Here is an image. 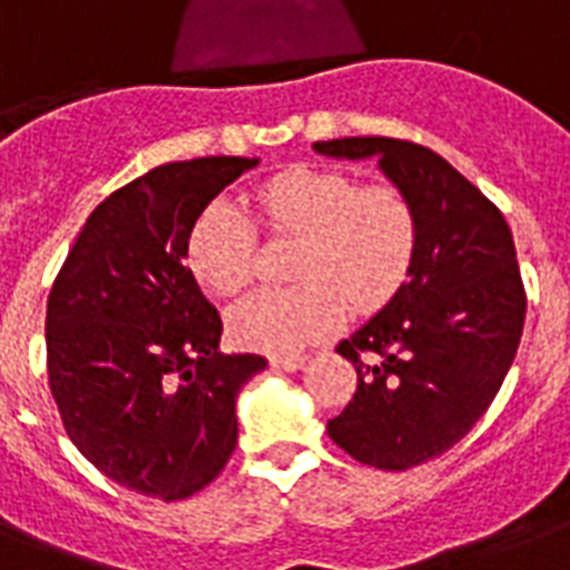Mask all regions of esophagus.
Segmentation results:
<instances>
[{
  "label": "esophagus",
  "mask_w": 570,
  "mask_h": 570,
  "mask_svg": "<svg viewBox=\"0 0 570 570\" xmlns=\"http://www.w3.org/2000/svg\"><path fill=\"white\" fill-rule=\"evenodd\" d=\"M272 366H275V370H284V373H295V370H302L304 366V357L302 355L272 357Z\"/></svg>",
  "instance_id": "1"
}]
</instances>
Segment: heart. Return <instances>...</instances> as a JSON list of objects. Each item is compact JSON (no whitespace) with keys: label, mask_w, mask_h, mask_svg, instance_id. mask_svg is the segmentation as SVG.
<instances>
[{"label":"heart","mask_w":570,"mask_h":570,"mask_svg":"<svg viewBox=\"0 0 570 570\" xmlns=\"http://www.w3.org/2000/svg\"><path fill=\"white\" fill-rule=\"evenodd\" d=\"M272 230L304 233L298 286L254 289L227 313L230 337L268 355H295L328 337L355 311H375L405 281L416 248V218L393 186H361L331 168H293L257 189ZM257 224L236 200L215 197L186 239L195 277L218 295L239 293L257 266Z\"/></svg>","instance_id":"1"}]
</instances>
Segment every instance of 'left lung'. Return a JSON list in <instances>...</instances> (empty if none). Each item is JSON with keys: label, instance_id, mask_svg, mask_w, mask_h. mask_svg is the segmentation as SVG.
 <instances>
[{"label": "left lung", "instance_id": "1", "mask_svg": "<svg viewBox=\"0 0 570 570\" xmlns=\"http://www.w3.org/2000/svg\"><path fill=\"white\" fill-rule=\"evenodd\" d=\"M313 150L379 159L416 218L407 281L337 352L357 370L331 441L361 464L407 470L455 446L494 402L527 316L503 213L443 156L399 138H334Z\"/></svg>", "mask_w": 570, "mask_h": 570}]
</instances>
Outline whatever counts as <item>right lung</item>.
Returning <instances> with one entry per match:
<instances>
[{
	"label": "right lung",
	"mask_w": 570,
	"mask_h": 570,
	"mask_svg": "<svg viewBox=\"0 0 570 570\" xmlns=\"http://www.w3.org/2000/svg\"><path fill=\"white\" fill-rule=\"evenodd\" d=\"M257 159L159 165L85 222L47 302L49 390L67 438L118 485L186 500L236 450V396L266 370L222 355L186 239L197 213Z\"/></svg>",
	"instance_id": "add662e5"
}]
</instances>
